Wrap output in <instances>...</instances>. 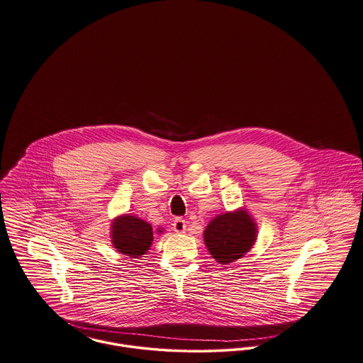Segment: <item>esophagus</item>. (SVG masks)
<instances>
[{
  "mask_svg": "<svg viewBox=\"0 0 363 363\" xmlns=\"http://www.w3.org/2000/svg\"><path fill=\"white\" fill-rule=\"evenodd\" d=\"M172 225H173V227H172V228H173V231H176V233H179V234H182V233H186V230H187V221H186L184 218H174Z\"/></svg>",
  "mask_w": 363,
  "mask_h": 363,
  "instance_id": "1",
  "label": "esophagus"
}]
</instances>
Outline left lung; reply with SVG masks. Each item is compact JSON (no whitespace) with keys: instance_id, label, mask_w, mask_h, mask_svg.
Wrapping results in <instances>:
<instances>
[{"instance_id":"left-lung-1","label":"left lung","mask_w":363,"mask_h":363,"mask_svg":"<svg viewBox=\"0 0 363 363\" xmlns=\"http://www.w3.org/2000/svg\"><path fill=\"white\" fill-rule=\"evenodd\" d=\"M257 224L240 208L212 218L203 231V241L218 264L227 266L243 257L256 243Z\"/></svg>"}]
</instances>
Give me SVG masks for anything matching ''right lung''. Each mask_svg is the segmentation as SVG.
<instances>
[{
  "instance_id": "add662e5",
  "label": "right lung",
  "mask_w": 363,
  "mask_h": 363,
  "mask_svg": "<svg viewBox=\"0 0 363 363\" xmlns=\"http://www.w3.org/2000/svg\"><path fill=\"white\" fill-rule=\"evenodd\" d=\"M111 243L121 255L138 259L152 243V227L150 223L129 213L120 215L111 223ZM158 228V233H162Z\"/></svg>"
}]
</instances>
